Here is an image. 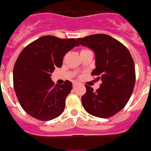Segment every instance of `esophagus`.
<instances>
[{
	"label": "esophagus",
	"instance_id": "1",
	"mask_svg": "<svg viewBox=\"0 0 151 151\" xmlns=\"http://www.w3.org/2000/svg\"><path fill=\"white\" fill-rule=\"evenodd\" d=\"M73 87H76V86L77 85V82H73Z\"/></svg>",
	"mask_w": 151,
	"mask_h": 151
}]
</instances>
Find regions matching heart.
Masks as SVG:
<instances>
[{
  "instance_id": "obj_1",
  "label": "heart",
  "mask_w": 151,
  "mask_h": 151,
  "mask_svg": "<svg viewBox=\"0 0 151 151\" xmlns=\"http://www.w3.org/2000/svg\"><path fill=\"white\" fill-rule=\"evenodd\" d=\"M85 50H82V51H85Z\"/></svg>"
}]
</instances>
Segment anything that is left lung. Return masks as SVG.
<instances>
[{
    "instance_id": "obj_1",
    "label": "left lung",
    "mask_w": 151,
    "mask_h": 151,
    "mask_svg": "<svg viewBox=\"0 0 151 151\" xmlns=\"http://www.w3.org/2000/svg\"><path fill=\"white\" fill-rule=\"evenodd\" d=\"M77 40L94 52L96 68L91 75L102 81L96 91L85 85L86 93L82 97L83 107L94 116H113L126 105L135 84V69L130 52L121 42L105 34Z\"/></svg>"
}]
</instances>
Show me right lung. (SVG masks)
Segmentation results:
<instances>
[{
  "label": "right lung",
  "instance_id": "1",
  "mask_svg": "<svg viewBox=\"0 0 151 151\" xmlns=\"http://www.w3.org/2000/svg\"><path fill=\"white\" fill-rule=\"evenodd\" d=\"M75 38L45 35L32 41L19 55L13 67V87L21 106L31 116L49 121L62 114L71 82L54 85L51 73L62 66L65 54L78 46Z\"/></svg>",
  "mask_w": 151,
  "mask_h": 151
}]
</instances>
